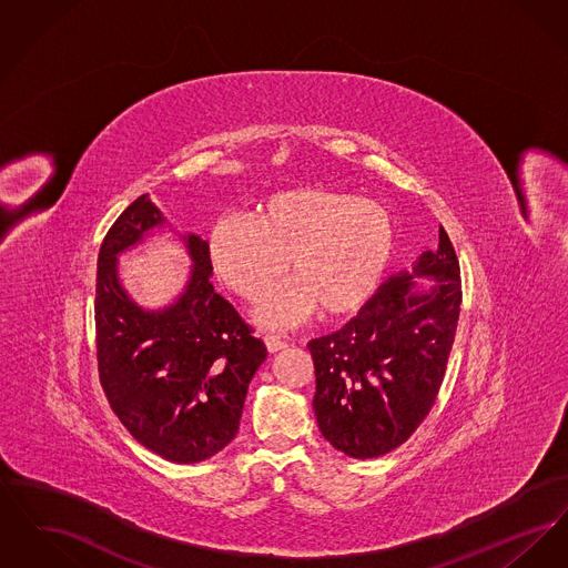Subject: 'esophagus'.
<instances>
[{
    "label": "esophagus",
    "mask_w": 568,
    "mask_h": 568,
    "mask_svg": "<svg viewBox=\"0 0 568 568\" xmlns=\"http://www.w3.org/2000/svg\"><path fill=\"white\" fill-rule=\"evenodd\" d=\"M264 343H266V349L271 353L281 352V349L287 347V343L281 341V338L274 336V334H266V336H264Z\"/></svg>",
    "instance_id": "1"
}]
</instances>
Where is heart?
<instances>
[{
    "label": "heart",
    "mask_w": 568,
    "mask_h": 568,
    "mask_svg": "<svg viewBox=\"0 0 568 568\" xmlns=\"http://www.w3.org/2000/svg\"><path fill=\"white\" fill-rule=\"evenodd\" d=\"M396 246L392 213L368 197L329 187L276 191L257 216L225 215L209 234L219 276L246 300L262 296L281 274L294 281L262 300L257 320L272 327L357 311L387 271Z\"/></svg>",
    "instance_id": "1"
}]
</instances>
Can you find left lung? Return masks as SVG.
<instances>
[{
	"instance_id": "1",
	"label": "left lung",
	"mask_w": 568,
	"mask_h": 568,
	"mask_svg": "<svg viewBox=\"0 0 568 568\" xmlns=\"http://www.w3.org/2000/svg\"><path fill=\"white\" fill-rule=\"evenodd\" d=\"M434 275L414 292L413 277ZM462 304L456 248L440 225L438 248L381 285L349 324L308 343L313 408L325 440L349 458H378L430 413L445 378Z\"/></svg>"
}]
</instances>
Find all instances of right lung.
<instances>
[{"label":"right lung","mask_w":568,"mask_h":568,"mask_svg":"<svg viewBox=\"0 0 568 568\" xmlns=\"http://www.w3.org/2000/svg\"><path fill=\"white\" fill-rule=\"evenodd\" d=\"M149 193L134 200L100 246L95 276L98 373L128 433L153 454L193 464L219 454L241 426L244 398L266 345L211 283L209 243L191 234L185 294L142 311L116 276V255L162 225Z\"/></svg>","instance_id":"right-lung-1"}]
</instances>
